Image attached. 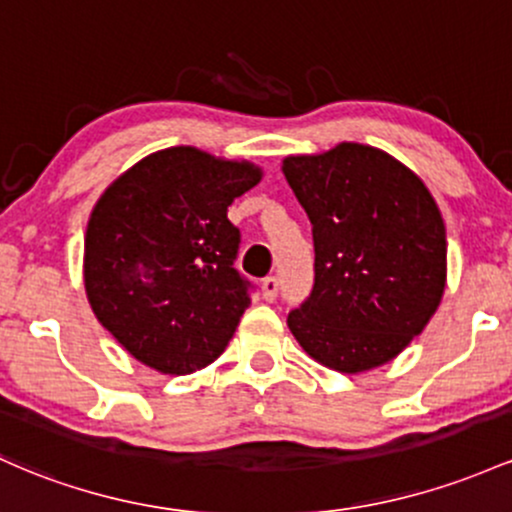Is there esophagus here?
I'll return each instance as SVG.
<instances>
[{"instance_id":"esophagus-1","label":"esophagus","mask_w":512,"mask_h":512,"mask_svg":"<svg viewBox=\"0 0 512 512\" xmlns=\"http://www.w3.org/2000/svg\"><path fill=\"white\" fill-rule=\"evenodd\" d=\"M279 294V279L277 277H265L262 279V299L274 301Z\"/></svg>"}]
</instances>
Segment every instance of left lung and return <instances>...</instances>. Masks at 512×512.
Segmentation results:
<instances>
[{"instance_id":"1","label":"left lung","mask_w":512,"mask_h":512,"mask_svg":"<svg viewBox=\"0 0 512 512\" xmlns=\"http://www.w3.org/2000/svg\"><path fill=\"white\" fill-rule=\"evenodd\" d=\"M282 172L313 226L316 284L289 313L291 335L323 367L362 374L425 330L447 284L437 201L384 150L338 143L289 155Z\"/></svg>"}]
</instances>
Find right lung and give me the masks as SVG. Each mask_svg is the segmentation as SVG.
<instances>
[{"label":"right lung","instance_id":"right-lung-1","mask_svg":"<svg viewBox=\"0 0 512 512\" xmlns=\"http://www.w3.org/2000/svg\"><path fill=\"white\" fill-rule=\"evenodd\" d=\"M262 167L192 145L145 155L89 213L84 291L94 316L140 364L192 374L223 355L250 306L233 269L240 230L228 206Z\"/></svg>","mask_w":512,"mask_h":512}]
</instances>
